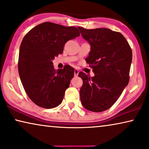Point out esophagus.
Listing matches in <instances>:
<instances>
[{
	"label": "esophagus",
	"instance_id": "esophagus-1",
	"mask_svg": "<svg viewBox=\"0 0 149 149\" xmlns=\"http://www.w3.org/2000/svg\"><path fill=\"white\" fill-rule=\"evenodd\" d=\"M79 72V71L78 70H77V69H75V70H74V76H75V77L78 76Z\"/></svg>",
	"mask_w": 149,
	"mask_h": 149
}]
</instances>
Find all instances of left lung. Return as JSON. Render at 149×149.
Segmentation results:
<instances>
[{"instance_id": "obj_1", "label": "left lung", "mask_w": 149, "mask_h": 149, "mask_svg": "<svg viewBox=\"0 0 149 149\" xmlns=\"http://www.w3.org/2000/svg\"><path fill=\"white\" fill-rule=\"evenodd\" d=\"M78 28L91 45L85 60L95 74L89 77L83 72L79 73L83 81L81 103L88 111H104L116 102L129 83L132 49L120 32L109 28Z\"/></svg>"}]
</instances>
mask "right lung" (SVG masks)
<instances>
[{"label":"right lung","instance_id":"add662e5","mask_svg":"<svg viewBox=\"0 0 149 149\" xmlns=\"http://www.w3.org/2000/svg\"><path fill=\"white\" fill-rule=\"evenodd\" d=\"M79 35L76 27L44 22L24 37L19 47L18 71L26 93L38 107L52 109L62 102L74 70L66 65L56 70L52 60L62 54L68 40Z\"/></svg>","mask_w":149,"mask_h":149}]
</instances>
